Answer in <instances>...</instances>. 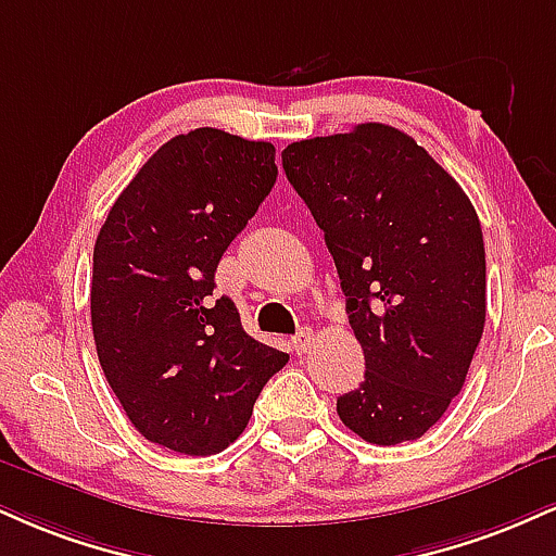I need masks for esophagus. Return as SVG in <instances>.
Masks as SVG:
<instances>
[{"label": "esophagus", "instance_id": "1", "mask_svg": "<svg viewBox=\"0 0 556 556\" xmlns=\"http://www.w3.org/2000/svg\"><path fill=\"white\" fill-rule=\"evenodd\" d=\"M311 342H313V331L311 329L298 331V337L292 339V350H295V354H305L307 350H311Z\"/></svg>", "mask_w": 556, "mask_h": 556}]
</instances>
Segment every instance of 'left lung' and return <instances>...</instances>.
I'll use <instances>...</instances> for the list:
<instances>
[{
  "label": "left lung",
  "instance_id": "left-lung-1",
  "mask_svg": "<svg viewBox=\"0 0 556 556\" xmlns=\"http://www.w3.org/2000/svg\"><path fill=\"white\" fill-rule=\"evenodd\" d=\"M292 189L324 230L365 380L339 419L372 445L417 440L466 383L486 318L477 210L409 134L359 124L282 150Z\"/></svg>",
  "mask_w": 556,
  "mask_h": 556
}]
</instances>
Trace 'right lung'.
<instances>
[{"label": "right lung", "mask_w": 556, "mask_h": 556, "mask_svg": "<svg viewBox=\"0 0 556 556\" xmlns=\"http://www.w3.org/2000/svg\"><path fill=\"white\" fill-rule=\"evenodd\" d=\"M274 180V144L202 126L160 147L100 227L92 337L150 443L186 456L225 451L290 359L243 331L230 298H214L219 258Z\"/></svg>", "instance_id": "1"}]
</instances>
